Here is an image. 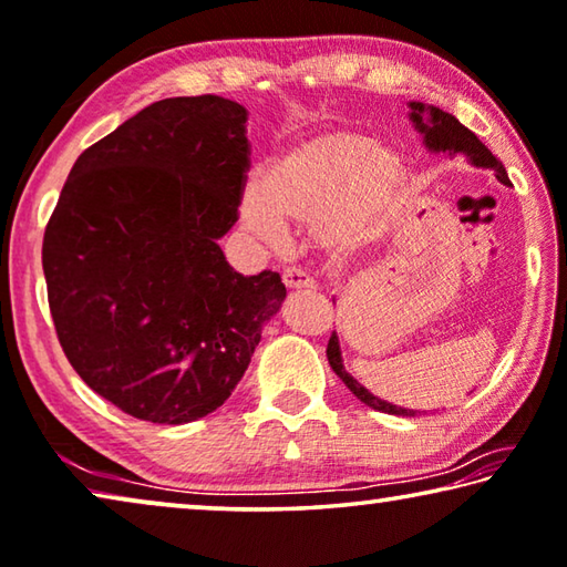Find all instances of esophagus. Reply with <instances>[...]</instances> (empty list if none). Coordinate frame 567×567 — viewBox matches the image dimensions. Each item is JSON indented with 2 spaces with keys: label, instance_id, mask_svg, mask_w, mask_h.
<instances>
[{
  "label": "esophagus",
  "instance_id": "1",
  "mask_svg": "<svg viewBox=\"0 0 567 567\" xmlns=\"http://www.w3.org/2000/svg\"><path fill=\"white\" fill-rule=\"evenodd\" d=\"M282 280L287 285V290H312V287H316L312 277L298 267H287L282 272Z\"/></svg>",
  "mask_w": 567,
  "mask_h": 567
}]
</instances>
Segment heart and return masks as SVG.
I'll list each match as a JSON object with an SVG mask.
<instances>
[{
	"instance_id": "obj_1",
	"label": "heart",
	"mask_w": 567,
	"mask_h": 567,
	"mask_svg": "<svg viewBox=\"0 0 567 567\" xmlns=\"http://www.w3.org/2000/svg\"><path fill=\"white\" fill-rule=\"evenodd\" d=\"M408 196V159L367 132L333 126L287 145L241 200V221L265 241H282L285 224L316 226L338 259L374 249Z\"/></svg>"
}]
</instances>
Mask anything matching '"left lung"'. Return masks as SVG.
Wrapping results in <instances>:
<instances>
[{"label":"left lung","instance_id":"left-lung-1","mask_svg":"<svg viewBox=\"0 0 567 567\" xmlns=\"http://www.w3.org/2000/svg\"><path fill=\"white\" fill-rule=\"evenodd\" d=\"M410 120L415 124V130L422 134V142H425V147L430 152H445V155H458L463 152L471 159V165L476 167H488V171H494V175L499 177L504 185H509V175H506L502 159L492 155V150H488L484 142H481L476 134H473L468 126H463L458 120H455L453 114L443 112V109L437 106H425L420 104V101H410ZM326 357H328V364L336 371L338 377H341V382L349 386V390L359 396L361 402L369 404L371 410H379V412H390V415H415L412 410H404V408H396V404H390L384 400H379V396L371 394L369 390H364L357 379H353L349 371L343 369V361H341V346H338V336L333 333L331 341H328V349H326Z\"/></svg>","mask_w":567,"mask_h":567}]
</instances>
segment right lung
Listing matches in <instances>:
<instances>
[{
    "label": "right lung",
    "mask_w": 567,
    "mask_h": 567,
    "mask_svg": "<svg viewBox=\"0 0 567 567\" xmlns=\"http://www.w3.org/2000/svg\"><path fill=\"white\" fill-rule=\"evenodd\" d=\"M247 171V109L203 94L142 109L68 175L42 239L50 316L126 415L183 425L221 408L282 306L280 275L244 277L218 247Z\"/></svg>",
    "instance_id": "add662e5"
}]
</instances>
